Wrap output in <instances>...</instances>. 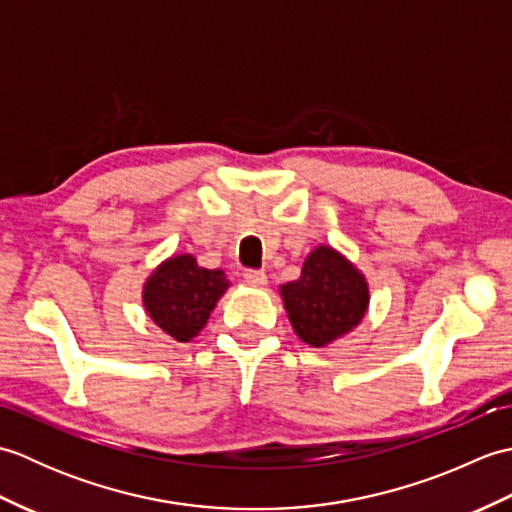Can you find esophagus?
<instances>
[{"label":"esophagus","mask_w":512,"mask_h":512,"mask_svg":"<svg viewBox=\"0 0 512 512\" xmlns=\"http://www.w3.org/2000/svg\"><path fill=\"white\" fill-rule=\"evenodd\" d=\"M242 277L248 286H266V281H268L264 270H257V268H246Z\"/></svg>","instance_id":"obj_1"}]
</instances>
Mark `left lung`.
Returning <instances> with one entry per match:
<instances>
[{"instance_id": "8db88e82", "label": "left lung", "mask_w": 512, "mask_h": 512, "mask_svg": "<svg viewBox=\"0 0 512 512\" xmlns=\"http://www.w3.org/2000/svg\"><path fill=\"white\" fill-rule=\"evenodd\" d=\"M288 319L301 341L323 347L356 328L367 308V284L339 253L319 246L303 262L301 277L281 286Z\"/></svg>"}]
</instances>
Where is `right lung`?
I'll list each match as a JSON object with an SVG mask.
<instances>
[{"label":"right lung","mask_w":512,"mask_h":512,"mask_svg":"<svg viewBox=\"0 0 512 512\" xmlns=\"http://www.w3.org/2000/svg\"><path fill=\"white\" fill-rule=\"evenodd\" d=\"M226 288L222 270L200 268L193 255H178L149 277L143 301L158 328L184 343L204 328Z\"/></svg>","instance_id":"right-lung-1"}]
</instances>
